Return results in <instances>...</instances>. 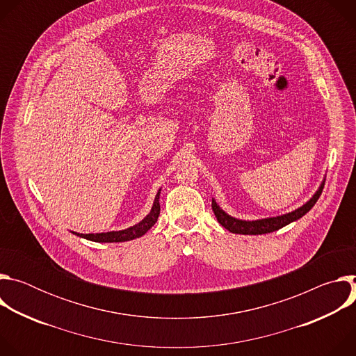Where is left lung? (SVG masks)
Segmentation results:
<instances>
[{
	"label": "left lung",
	"mask_w": 356,
	"mask_h": 356,
	"mask_svg": "<svg viewBox=\"0 0 356 356\" xmlns=\"http://www.w3.org/2000/svg\"><path fill=\"white\" fill-rule=\"evenodd\" d=\"M324 181L325 177L323 179L320 187L317 188V191L312 195V198L304 202V204L298 209H296L294 211H290L287 214H282L277 217H268V218H261V220H252V221H246V220H239L235 218L232 216H229L228 213H225L218 204L217 201L213 198V211L214 216L217 217V221L229 232L232 234H242V235H262V234H269L273 231H277L286 225H289L293 221L300 220L302 216H306L317 202V200L320 198L323 188H324Z\"/></svg>",
	"instance_id": "1"
}]
</instances>
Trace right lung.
I'll list each match as a JSON object with an SVG mask.
<instances>
[{
    "instance_id": "obj_1",
    "label": "right lung",
    "mask_w": 356,
    "mask_h": 356,
    "mask_svg": "<svg viewBox=\"0 0 356 356\" xmlns=\"http://www.w3.org/2000/svg\"><path fill=\"white\" fill-rule=\"evenodd\" d=\"M161 190L162 188H159L158 194L155 195L154 206H152L149 214L142 221H139L138 224H135L127 229L110 231V232H97V234H79V232H73V231L72 232L80 238H84V239L92 241V242H125V241L136 239V238L145 235L147 232V229H150L158 221V217L161 214V204H159Z\"/></svg>"
}]
</instances>
